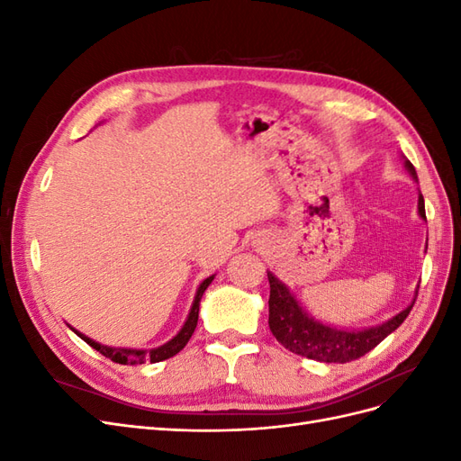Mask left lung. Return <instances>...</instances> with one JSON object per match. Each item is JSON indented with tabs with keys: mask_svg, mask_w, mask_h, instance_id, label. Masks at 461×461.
<instances>
[{
	"mask_svg": "<svg viewBox=\"0 0 461 461\" xmlns=\"http://www.w3.org/2000/svg\"><path fill=\"white\" fill-rule=\"evenodd\" d=\"M403 167L408 173L417 180L415 167L411 165L406 156H402ZM417 213L423 221L425 217V200L420 192V200H417ZM267 278L271 285V296H269V329L273 337L281 342L286 350L294 352L298 356L310 357L315 361H325V364H346V361L357 359L371 352L373 348L383 342L390 332H394L406 319L413 308L417 290L411 303L406 310H402L394 317L375 327L366 329H340L327 323H321L315 317L305 312L296 296L292 294L290 288L276 278L271 271H267Z\"/></svg>",
	"mask_w": 461,
	"mask_h": 461,
	"instance_id": "1",
	"label": "left lung"
}]
</instances>
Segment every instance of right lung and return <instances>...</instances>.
<instances>
[{
    "mask_svg": "<svg viewBox=\"0 0 461 461\" xmlns=\"http://www.w3.org/2000/svg\"><path fill=\"white\" fill-rule=\"evenodd\" d=\"M215 278V275L207 276L205 281L198 286L196 290V296H194V302H192V308H190V313L185 321L183 329H180L175 337L165 342L158 348H151V350H136V348H115V346H105V344H100L92 340L90 337H86V334H82L80 330L73 329L75 334H78V337L85 340L86 344H90L94 350H97L100 354H104L105 357H109L111 361H115V364H121V366H136V364H144V361H151V364H158V361H163V359H169L173 357L175 354H178L183 348L188 344L190 337L194 334V329H196L198 325V313H200V300L203 296L205 288L212 285V281Z\"/></svg>",
    "mask_w": 461,
    "mask_h": 461,
    "instance_id": "1",
    "label": "right lung"
}]
</instances>
